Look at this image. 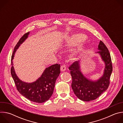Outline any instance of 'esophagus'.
<instances>
[{
  "label": "esophagus",
  "mask_w": 123,
  "mask_h": 123,
  "mask_svg": "<svg viewBox=\"0 0 123 123\" xmlns=\"http://www.w3.org/2000/svg\"><path fill=\"white\" fill-rule=\"evenodd\" d=\"M66 66L65 64H63L61 66V71L62 72H64L66 71Z\"/></svg>",
  "instance_id": "esophagus-1"
}]
</instances>
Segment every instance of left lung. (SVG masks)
I'll use <instances>...</instances> for the list:
<instances>
[{"label": "left lung", "instance_id": "left-lung-1", "mask_svg": "<svg viewBox=\"0 0 123 123\" xmlns=\"http://www.w3.org/2000/svg\"><path fill=\"white\" fill-rule=\"evenodd\" d=\"M100 54L105 63L104 74L96 81H91L85 77L80 69L79 61H75L68 67L72 77V87L75 95L84 101L94 100L99 97L109 86L110 77L112 72V65L108 49L100 41L98 45Z\"/></svg>", "mask_w": 123, "mask_h": 123}]
</instances>
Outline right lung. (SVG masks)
<instances>
[{
  "mask_svg": "<svg viewBox=\"0 0 123 123\" xmlns=\"http://www.w3.org/2000/svg\"><path fill=\"white\" fill-rule=\"evenodd\" d=\"M29 34V32L25 33L14 48L11 59V73L16 89L21 94L31 101L41 103L48 100L53 93L56 80L60 74V65L56 64L47 68L36 82L28 83L21 81L15 73L12 59L16 49L28 37Z\"/></svg>",
  "mask_w": 123,
  "mask_h": 123,
  "instance_id": "1",
  "label": "right lung"
}]
</instances>
